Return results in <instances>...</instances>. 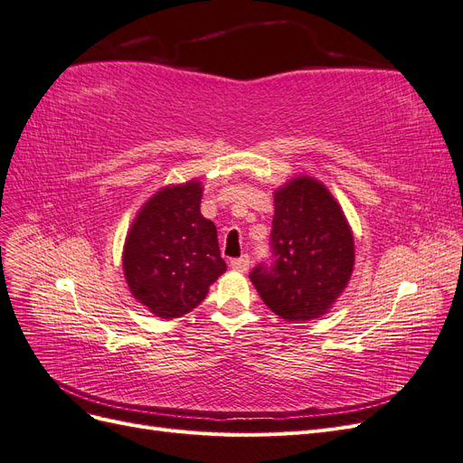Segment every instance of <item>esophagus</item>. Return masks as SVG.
<instances>
[{
  "mask_svg": "<svg viewBox=\"0 0 463 463\" xmlns=\"http://www.w3.org/2000/svg\"><path fill=\"white\" fill-rule=\"evenodd\" d=\"M230 266H232L233 270H237V272H247L249 266H250V257H249V255H243V257H240V259H233V260L230 262Z\"/></svg>",
  "mask_w": 463,
  "mask_h": 463,
  "instance_id": "esophagus-1",
  "label": "esophagus"
}]
</instances>
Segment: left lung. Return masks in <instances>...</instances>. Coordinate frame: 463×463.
Wrapping results in <instances>:
<instances>
[{
	"label": "left lung",
	"instance_id": "obj_1",
	"mask_svg": "<svg viewBox=\"0 0 463 463\" xmlns=\"http://www.w3.org/2000/svg\"><path fill=\"white\" fill-rule=\"evenodd\" d=\"M354 270V235L340 204L313 177L276 191L270 259L249 278L272 313L286 320L325 315Z\"/></svg>",
	"mask_w": 463,
	"mask_h": 463
}]
</instances>
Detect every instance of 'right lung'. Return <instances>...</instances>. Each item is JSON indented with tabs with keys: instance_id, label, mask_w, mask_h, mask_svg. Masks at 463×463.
<instances>
[{
	"instance_id": "1",
	"label": "right lung",
	"mask_w": 463,
	"mask_h": 463,
	"mask_svg": "<svg viewBox=\"0 0 463 463\" xmlns=\"http://www.w3.org/2000/svg\"><path fill=\"white\" fill-rule=\"evenodd\" d=\"M197 181L158 191L138 213L123 249L137 301L162 318L193 311L226 272L216 226L201 214Z\"/></svg>"
}]
</instances>
